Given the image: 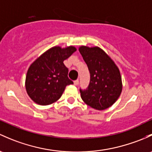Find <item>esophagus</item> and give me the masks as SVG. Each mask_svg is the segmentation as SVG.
<instances>
[{
	"instance_id": "obj_1",
	"label": "esophagus",
	"mask_w": 152,
	"mask_h": 152,
	"mask_svg": "<svg viewBox=\"0 0 152 152\" xmlns=\"http://www.w3.org/2000/svg\"><path fill=\"white\" fill-rule=\"evenodd\" d=\"M73 84H74L75 86H77L78 84H79V79H77V80H75L73 81Z\"/></svg>"
}]
</instances>
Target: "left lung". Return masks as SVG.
<instances>
[{
	"label": "left lung",
	"mask_w": 152,
	"mask_h": 152,
	"mask_svg": "<svg viewBox=\"0 0 152 152\" xmlns=\"http://www.w3.org/2000/svg\"><path fill=\"white\" fill-rule=\"evenodd\" d=\"M79 50L90 73L88 87L84 90L80 89L81 99L95 109H106L117 100L122 92L119 68L100 47L81 46Z\"/></svg>",
	"instance_id": "8db88e82"
}]
</instances>
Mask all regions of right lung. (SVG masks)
I'll list each match as a JSON object with an SVG mask.
<instances>
[{
    "mask_svg": "<svg viewBox=\"0 0 152 152\" xmlns=\"http://www.w3.org/2000/svg\"><path fill=\"white\" fill-rule=\"evenodd\" d=\"M73 46L48 49L30 65L25 89L32 100L41 105H50L60 98L67 85L73 84L68 77L63 61L76 52Z\"/></svg>",
    "mask_w": 152,
    "mask_h": 152,
    "instance_id": "obj_1",
    "label": "right lung"
}]
</instances>
